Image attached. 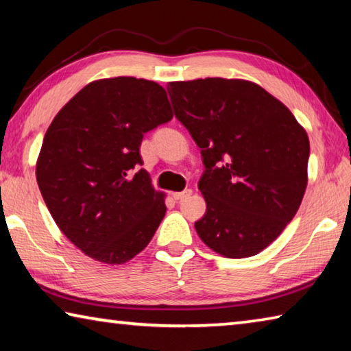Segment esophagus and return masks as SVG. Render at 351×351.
Segmentation results:
<instances>
[{"label":"esophagus","mask_w":351,"mask_h":351,"mask_svg":"<svg viewBox=\"0 0 351 351\" xmlns=\"http://www.w3.org/2000/svg\"><path fill=\"white\" fill-rule=\"evenodd\" d=\"M190 195H192V190H190V189H186V190H182V192H176V193H173V199H176V201H182V199L189 198Z\"/></svg>","instance_id":"obj_1"}]
</instances>
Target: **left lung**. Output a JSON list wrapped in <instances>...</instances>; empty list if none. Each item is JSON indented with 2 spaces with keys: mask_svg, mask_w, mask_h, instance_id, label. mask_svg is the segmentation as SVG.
I'll use <instances>...</instances> for the list:
<instances>
[{
  "mask_svg": "<svg viewBox=\"0 0 351 351\" xmlns=\"http://www.w3.org/2000/svg\"><path fill=\"white\" fill-rule=\"evenodd\" d=\"M175 116L201 148L204 217L195 229L212 251L245 258L294 218L306 189L310 141L287 106L252 82H170Z\"/></svg>",
  "mask_w": 351,
  "mask_h": 351,
  "instance_id": "8db88e82",
  "label": "left lung"
}]
</instances>
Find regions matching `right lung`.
<instances>
[{"mask_svg": "<svg viewBox=\"0 0 351 351\" xmlns=\"http://www.w3.org/2000/svg\"><path fill=\"white\" fill-rule=\"evenodd\" d=\"M173 117L156 82L114 77L93 82L58 111L45 134L37 182L71 243L108 265L132 260L165 215L139 153L144 133Z\"/></svg>", "mask_w": 351, "mask_h": 351, "instance_id": "1", "label": "right lung"}]
</instances>
